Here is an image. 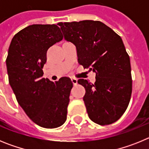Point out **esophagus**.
I'll return each mask as SVG.
<instances>
[{"mask_svg": "<svg viewBox=\"0 0 149 149\" xmlns=\"http://www.w3.org/2000/svg\"><path fill=\"white\" fill-rule=\"evenodd\" d=\"M71 80H72V84H74V85H76V84H77V78L72 77V78L71 79Z\"/></svg>", "mask_w": 149, "mask_h": 149, "instance_id": "34e87169", "label": "esophagus"}]
</instances>
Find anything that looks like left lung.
<instances>
[{
  "mask_svg": "<svg viewBox=\"0 0 149 149\" xmlns=\"http://www.w3.org/2000/svg\"><path fill=\"white\" fill-rule=\"evenodd\" d=\"M57 24L65 40L76 46L78 63L95 73V84L77 81L86 89L84 101L89 119L101 125L116 122L132 93L131 62L122 38L98 21Z\"/></svg>",
  "mask_w": 149,
  "mask_h": 149,
  "instance_id": "8db88e82",
  "label": "left lung"
}]
</instances>
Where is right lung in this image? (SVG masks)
Here are the masks:
<instances>
[{"label": "right lung", "instance_id": "right-lung-1", "mask_svg": "<svg viewBox=\"0 0 149 149\" xmlns=\"http://www.w3.org/2000/svg\"><path fill=\"white\" fill-rule=\"evenodd\" d=\"M62 39L56 24H32L14 36L6 60L9 83L18 104L34 123L45 128L65 123L73 86L68 77L55 83L42 77L47 51Z\"/></svg>", "mask_w": 149, "mask_h": 149}]
</instances>
